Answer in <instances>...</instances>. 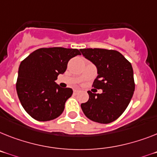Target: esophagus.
I'll list each match as a JSON object with an SVG mask.
<instances>
[{
	"instance_id": "esophagus-1",
	"label": "esophagus",
	"mask_w": 157,
	"mask_h": 157,
	"mask_svg": "<svg viewBox=\"0 0 157 157\" xmlns=\"http://www.w3.org/2000/svg\"><path fill=\"white\" fill-rule=\"evenodd\" d=\"M79 93H80V91H79V90H76V89H75V90H73V93H74L75 95L78 94Z\"/></svg>"
}]
</instances>
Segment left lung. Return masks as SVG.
Wrapping results in <instances>:
<instances>
[{"label":"left lung","instance_id":"1","mask_svg":"<svg viewBox=\"0 0 157 157\" xmlns=\"http://www.w3.org/2000/svg\"><path fill=\"white\" fill-rule=\"evenodd\" d=\"M85 58L97 66V75L93 84L103 93L88 91L89 101L81 105L83 113L91 121L109 124L125 111L135 90L131 63L118 51L105 48L81 49Z\"/></svg>","mask_w":157,"mask_h":157}]
</instances>
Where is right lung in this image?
Masks as SVG:
<instances>
[{
	"mask_svg": "<svg viewBox=\"0 0 157 157\" xmlns=\"http://www.w3.org/2000/svg\"><path fill=\"white\" fill-rule=\"evenodd\" d=\"M80 51L62 47L41 48L22 60L16 89L24 109L33 119L52 121L63 113L72 89L60 88L55 81L66 71L71 58L81 55Z\"/></svg>",
	"mask_w": 157,
	"mask_h": 157,
	"instance_id": "1",
	"label": "right lung"
}]
</instances>
